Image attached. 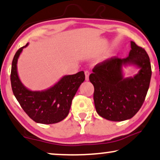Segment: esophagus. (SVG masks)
<instances>
[{"label": "esophagus", "instance_id": "esophagus-1", "mask_svg": "<svg viewBox=\"0 0 160 160\" xmlns=\"http://www.w3.org/2000/svg\"><path fill=\"white\" fill-rule=\"evenodd\" d=\"M85 80L88 81L89 80V75H90V72L88 71H85Z\"/></svg>", "mask_w": 160, "mask_h": 160}]
</instances>
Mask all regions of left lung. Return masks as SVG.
I'll list each match as a JSON object with an SVG mask.
<instances>
[{
  "label": "left lung",
  "mask_w": 160,
  "mask_h": 160,
  "mask_svg": "<svg viewBox=\"0 0 160 160\" xmlns=\"http://www.w3.org/2000/svg\"><path fill=\"white\" fill-rule=\"evenodd\" d=\"M127 58L113 57L94 67L89 80L94 86L93 100L97 113L108 120L132 118L142 106L149 88L152 68L146 51L133 41ZM139 69L132 77L124 78L123 67Z\"/></svg>",
  "instance_id": "obj_1"
}]
</instances>
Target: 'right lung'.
Listing matches in <instances>:
<instances>
[{"instance_id": "1", "label": "right lung", "mask_w": 160, "mask_h": 160, "mask_svg": "<svg viewBox=\"0 0 160 160\" xmlns=\"http://www.w3.org/2000/svg\"><path fill=\"white\" fill-rule=\"evenodd\" d=\"M28 45L20 48L13 58L11 82L13 95L35 122L46 125L57 123L68 115L72 101L85 80L84 72L63 76L53 86L46 90L31 91L22 82L17 72L18 58Z\"/></svg>"}]
</instances>
